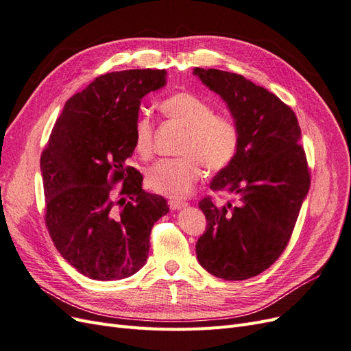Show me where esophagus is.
<instances>
[{"label":"esophagus","mask_w":351,"mask_h":351,"mask_svg":"<svg viewBox=\"0 0 351 351\" xmlns=\"http://www.w3.org/2000/svg\"><path fill=\"white\" fill-rule=\"evenodd\" d=\"M169 207H171V210H182V208L188 207V202L179 201V199H171L169 201Z\"/></svg>","instance_id":"esophagus-1"}]
</instances>
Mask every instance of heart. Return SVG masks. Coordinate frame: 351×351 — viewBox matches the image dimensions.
<instances>
[{
    "label": "heart",
    "instance_id": "obj_1",
    "mask_svg": "<svg viewBox=\"0 0 351 351\" xmlns=\"http://www.w3.org/2000/svg\"><path fill=\"white\" fill-rule=\"evenodd\" d=\"M160 114L184 128L178 152L180 157L156 163L147 173V184L157 194L172 198L186 197L202 175L221 171L237 153L239 127L229 115L214 114V108L191 92L173 93L159 104ZM154 127L149 118H138L134 125L137 153L149 157L153 150Z\"/></svg>",
    "mask_w": 351,
    "mask_h": 351
}]
</instances>
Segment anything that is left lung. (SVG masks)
Listing matches in <instances>:
<instances>
[{"mask_svg":"<svg viewBox=\"0 0 351 351\" xmlns=\"http://www.w3.org/2000/svg\"><path fill=\"white\" fill-rule=\"evenodd\" d=\"M201 83L228 105L239 127L233 160L211 180L210 188L228 194L223 206L199 202L207 229L197 245L202 268L223 280L261 274L286 250L308 195L311 176L298 118L267 88L243 75L194 69Z\"/></svg>","mask_w":351,"mask_h":351,"instance_id":"obj_1","label":"left lung"}]
</instances>
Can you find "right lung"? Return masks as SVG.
<instances>
[{
	"mask_svg": "<svg viewBox=\"0 0 351 351\" xmlns=\"http://www.w3.org/2000/svg\"><path fill=\"white\" fill-rule=\"evenodd\" d=\"M165 70L100 75L66 100L40 156L47 221L56 250L83 276L131 277L147 263L154 223L167 201L143 189L127 165L141 99L166 86ZM123 180L120 197L111 184Z\"/></svg>",
	"mask_w": 351,
	"mask_h": 351,
	"instance_id": "right-lung-1",
	"label": "right lung"
}]
</instances>
